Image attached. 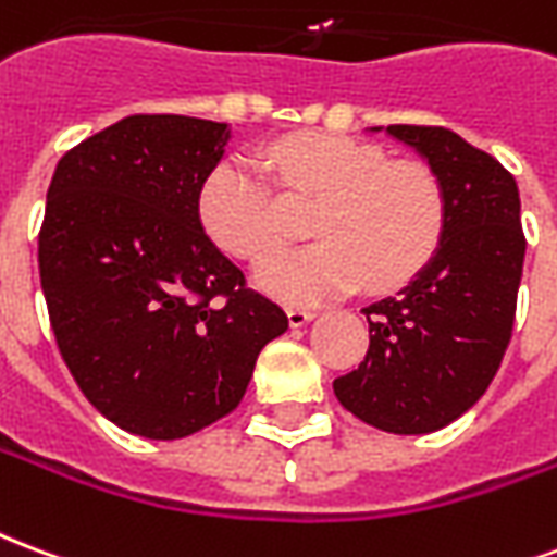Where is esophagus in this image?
<instances>
[{
  "label": "esophagus",
  "instance_id": "34e87169",
  "mask_svg": "<svg viewBox=\"0 0 557 557\" xmlns=\"http://www.w3.org/2000/svg\"><path fill=\"white\" fill-rule=\"evenodd\" d=\"M312 318H315V312H312V309H288V324L295 326H307L309 321H312Z\"/></svg>",
  "mask_w": 557,
  "mask_h": 557
}]
</instances>
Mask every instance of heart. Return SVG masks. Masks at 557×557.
I'll list each match as a JSON object with an SVG mask.
<instances>
[{
	"mask_svg": "<svg viewBox=\"0 0 557 557\" xmlns=\"http://www.w3.org/2000/svg\"><path fill=\"white\" fill-rule=\"evenodd\" d=\"M269 165L288 195L318 201L307 222L315 245L253 269V283L283 304H318L362 280L373 292L397 288L438 248L447 207L430 165L388 160L382 148L333 134L280 139ZM198 215L210 239L242 260H257L280 239L274 195L239 157L203 177Z\"/></svg>",
	"mask_w": 557,
	"mask_h": 557,
	"instance_id": "1",
	"label": "heart"
}]
</instances>
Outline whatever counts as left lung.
I'll return each mask as SVG.
<instances>
[{"mask_svg": "<svg viewBox=\"0 0 557 557\" xmlns=\"http://www.w3.org/2000/svg\"><path fill=\"white\" fill-rule=\"evenodd\" d=\"M414 148L444 189V233L394 297L364 307L371 345L333 382L356 418L394 435H426L487 392L511 338L525 236L511 172L447 127H371Z\"/></svg>", "mask_w": 557, "mask_h": 557, "instance_id": "obj_1", "label": "left lung"}]
</instances>
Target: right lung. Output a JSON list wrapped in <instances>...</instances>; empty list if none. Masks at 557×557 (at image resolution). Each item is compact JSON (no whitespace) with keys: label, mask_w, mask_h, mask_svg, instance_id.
I'll return each instance as SVG.
<instances>
[{"label":"right lung","mask_w":557,"mask_h":557,"mask_svg":"<svg viewBox=\"0 0 557 557\" xmlns=\"http://www.w3.org/2000/svg\"><path fill=\"white\" fill-rule=\"evenodd\" d=\"M227 143V122L119 119L61 157L46 193L37 262L63 362L139 438L231 414L288 330L201 227L198 193Z\"/></svg>","instance_id":"1"}]
</instances>
